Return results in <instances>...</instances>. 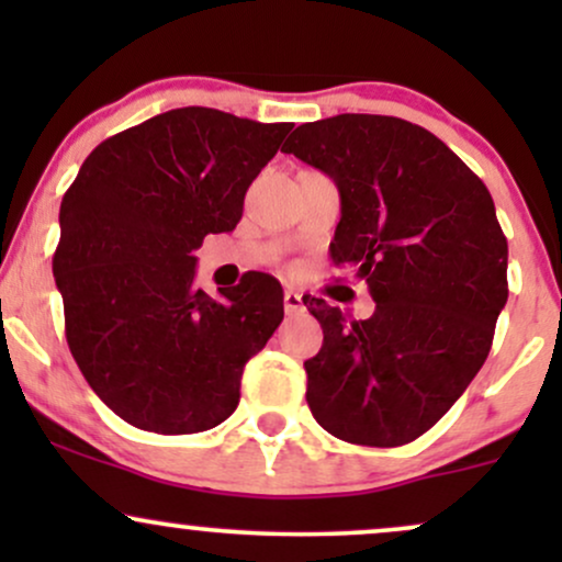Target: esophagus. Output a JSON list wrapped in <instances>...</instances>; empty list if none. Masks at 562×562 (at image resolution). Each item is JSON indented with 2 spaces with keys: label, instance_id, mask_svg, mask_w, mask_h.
I'll return each mask as SVG.
<instances>
[{
  "label": "esophagus",
  "instance_id": "obj_1",
  "mask_svg": "<svg viewBox=\"0 0 562 562\" xmlns=\"http://www.w3.org/2000/svg\"><path fill=\"white\" fill-rule=\"evenodd\" d=\"M282 303H285L288 314L303 312V299L299 293H295V290H285V295H282Z\"/></svg>",
  "mask_w": 562,
  "mask_h": 562
}]
</instances>
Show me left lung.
<instances>
[{"label": "left lung", "mask_w": 562, "mask_h": 562, "mask_svg": "<svg viewBox=\"0 0 562 562\" xmlns=\"http://www.w3.org/2000/svg\"><path fill=\"white\" fill-rule=\"evenodd\" d=\"M282 150L338 184L333 263L353 269L375 299L370 319L303 299L325 333L303 362L308 409L340 441H415L492 351L507 303V237L494 200L436 134L393 115L303 124Z\"/></svg>", "instance_id": "left-lung-1"}]
</instances>
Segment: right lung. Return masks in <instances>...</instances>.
I'll list each match as a JSON object with an SVG mask.
<instances>
[{
    "mask_svg": "<svg viewBox=\"0 0 562 562\" xmlns=\"http://www.w3.org/2000/svg\"><path fill=\"white\" fill-rule=\"evenodd\" d=\"M293 124L177 108L89 153L60 203L53 272L68 348L121 420L179 436L224 423L243 367L282 322V288L248 274L211 299L195 248L232 232Z\"/></svg>",
    "mask_w": 562,
    "mask_h": 562,
    "instance_id": "right-lung-1",
    "label": "right lung"
}]
</instances>
